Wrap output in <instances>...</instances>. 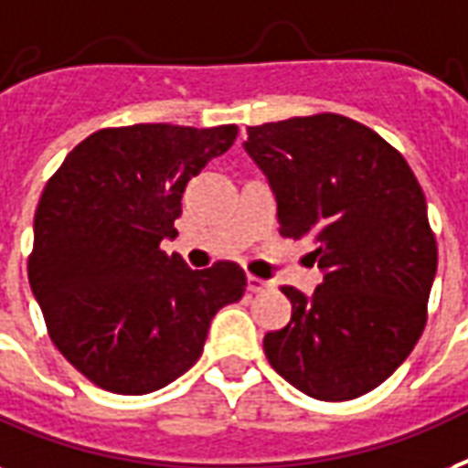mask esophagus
<instances>
[{
    "label": "esophagus",
    "mask_w": 468,
    "mask_h": 468,
    "mask_svg": "<svg viewBox=\"0 0 468 468\" xmlns=\"http://www.w3.org/2000/svg\"><path fill=\"white\" fill-rule=\"evenodd\" d=\"M272 287L270 282L260 280V277H252V274H248V292H252V294H260V292H267Z\"/></svg>",
    "instance_id": "esophagus-1"
}]
</instances>
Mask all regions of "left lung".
Returning a JSON list of instances; mask_svg holds the SVG:
<instances>
[{"label": "left lung", "mask_w": 468, "mask_h": 468, "mask_svg": "<svg viewBox=\"0 0 468 468\" xmlns=\"http://www.w3.org/2000/svg\"><path fill=\"white\" fill-rule=\"evenodd\" d=\"M277 201L282 235L316 245L312 297L282 287L290 324L267 361L316 400H353L415 348L437 272L427 201L400 152L344 115L248 127L242 142Z\"/></svg>", "instance_id": "8db88e82"}]
</instances>
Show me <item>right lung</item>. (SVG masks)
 Returning <instances> with one entry per match:
<instances>
[{
  "label": "right lung",
  "mask_w": 468,
  "mask_h": 468,
  "mask_svg": "<svg viewBox=\"0 0 468 468\" xmlns=\"http://www.w3.org/2000/svg\"><path fill=\"white\" fill-rule=\"evenodd\" d=\"M235 137V124L100 130L46 184L28 284L56 348L102 390L144 395L184 376L216 312L245 294L235 262L191 270L159 248L178 235L188 181Z\"/></svg>",
  "instance_id": "add662e5"
}]
</instances>
